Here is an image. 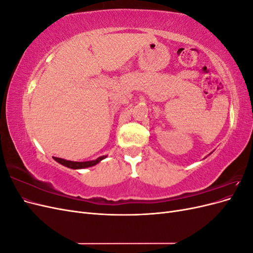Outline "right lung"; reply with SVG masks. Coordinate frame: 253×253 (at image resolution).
<instances>
[{"mask_svg":"<svg viewBox=\"0 0 253 253\" xmlns=\"http://www.w3.org/2000/svg\"><path fill=\"white\" fill-rule=\"evenodd\" d=\"M106 157V156H105ZM104 156H101L97 158L96 160H90V162H83V163H78V162H71V160H65L62 158H58V157H53V159L56 160L57 163L63 165L67 168H71V169H84V168H88V167H93L97 165L99 162H101Z\"/></svg>","mask_w":253,"mask_h":253,"instance_id":"add662e5","label":"right lung"}]
</instances>
